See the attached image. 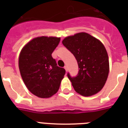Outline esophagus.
Masks as SVG:
<instances>
[{
	"label": "esophagus",
	"mask_w": 128,
	"mask_h": 128,
	"mask_svg": "<svg viewBox=\"0 0 128 128\" xmlns=\"http://www.w3.org/2000/svg\"><path fill=\"white\" fill-rule=\"evenodd\" d=\"M64 68H65V70H66V72H67V71H68V66H67V65H65V66H64Z\"/></svg>",
	"instance_id": "1"
}]
</instances>
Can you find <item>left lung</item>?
<instances>
[{"label": "left lung", "instance_id": "1", "mask_svg": "<svg viewBox=\"0 0 128 128\" xmlns=\"http://www.w3.org/2000/svg\"><path fill=\"white\" fill-rule=\"evenodd\" d=\"M62 44L78 62V75L72 77L67 74L76 92L86 97L99 92L109 73L108 56L103 44L86 32L66 37Z\"/></svg>", "mask_w": 128, "mask_h": 128}]
</instances>
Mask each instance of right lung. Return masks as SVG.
I'll use <instances>...</instances> for the list:
<instances>
[{"label":"right lung","mask_w":128,"mask_h":128,"mask_svg":"<svg viewBox=\"0 0 128 128\" xmlns=\"http://www.w3.org/2000/svg\"><path fill=\"white\" fill-rule=\"evenodd\" d=\"M60 38L41 36L24 47L19 56L20 74L28 90L40 98H48L57 92L65 74L59 67L52 53Z\"/></svg>","instance_id":"right-lung-1"}]
</instances>
